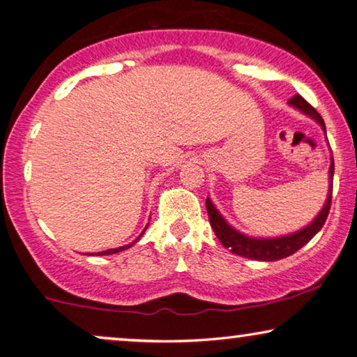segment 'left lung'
Returning a JSON list of instances; mask_svg holds the SVG:
<instances>
[{"label":"left lung","mask_w":357,"mask_h":357,"mask_svg":"<svg viewBox=\"0 0 357 357\" xmlns=\"http://www.w3.org/2000/svg\"><path fill=\"white\" fill-rule=\"evenodd\" d=\"M289 104H292L297 109H301L304 114H307L312 119H315L319 121L321 128L325 130V121L321 119L319 112H317L314 107H312L309 102H307L304 97L296 94L292 99H289ZM333 172H335V164L331 160L330 165V193H328V199H326L324 209H321L319 216L315 218V221L307 226L302 231L291 234V236L286 237H280V238H250L243 234L237 232L236 229H232L229 224L224 221L221 214L218 213V209L214 208V204L211 203V199L206 198V209H208V216H209V224L214 229V234L219 238V242L222 243L224 247L229 248L234 255L243 257V258H250V260H258V261H276L281 260V258H286L296 253L299 248L305 245L307 242L310 241L312 237L315 236L317 232L324 227V224L328 218L330 213V206H331V193H333Z\"/></svg>","instance_id":"8db88e82"}]
</instances>
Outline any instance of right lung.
<instances>
[{
	"mask_svg": "<svg viewBox=\"0 0 357 357\" xmlns=\"http://www.w3.org/2000/svg\"><path fill=\"white\" fill-rule=\"evenodd\" d=\"M146 231V229H144ZM141 236H143V234H141ZM139 236V237H141ZM136 241H138V238H136ZM135 241V242H136ZM133 242V243H135ZM133 243H130V245H125V247H119V248H110V250H105V252H100V253H97V255H112V253H116V252H121V250H125V248H130L131 245H133Z\"/></svg>",
	"mask_w": 357,
	"mask_h": 357,
	"instance_id": "1",
	"label": "right lung"
}]
</instances>
